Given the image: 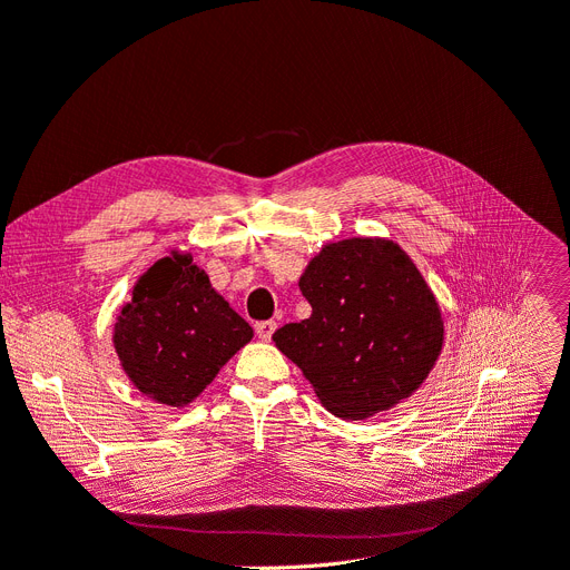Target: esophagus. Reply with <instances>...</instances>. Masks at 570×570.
Here are the masks:
<instances>
[{
  "label": "esophagus",
  "mask_w": 570,
  "mask_h": 570,
  "mask_svg": "<svg viewBox=\"0 0 570 570\" xmlns=\"http://www.w3.org/2000/svg\"><path fill=\"white\" fill-rule=\"evenodd\" d=\"M274 328H277V324H274V322H258V324H256L258 338H261V341H269V338H272V333H274Z\"/></svg>",
  "instance_id": "1"
}]
</instances>
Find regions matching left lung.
<instances>
[{"mask_svg": "<svg viewBox=\"0 0 570 570\" xmlns=\"http://www.w3.org/2000/svg\"><path fill=\"white\" fill-rule=\"evenodd\" d=\"M298 286L309 320L277 328L272 341L333 415L364 420L423 385L444 322L423 274L394 242L326 244Z\"/></svg>", "mask_w": 570, "mask_h": 570, "instance_id": "obj_1", "label": "left lung"}]
</instances>
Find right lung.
<instances>
[{"label": "right lung", "mask_w": 570, "mask_h": 570, "mask_svg": "<svg viewBox=\"0 0 570 570\" xmlns=\"http://www.w3.org/2000/svg\"><path fill=\"white\" fill-rule=\"evenodd\" d=\"M253 328L210 286L193 258L171 253L138 279L115 324V350L131 383L155 402L185 406Z\"/></svg>", "instance_id": "1"}]
</instances>
